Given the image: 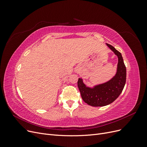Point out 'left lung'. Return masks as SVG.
<instances>
[{
    "label": "left lung",
    "mask_w": 147,
    "mask_h": 147,
    "mask_svg": "<svg viewBox=\"0 0 147 147\" xmlns=\"http://www.w3.org/2000/svg\"><path fill=\"white\" fill-rule=\"evenodd\" d=\"M118 56L117 72L110 81L91 88L86 87L82 78H78V87L83 101L93 107H102L109 105L116 100L121 94L126 80V69L121 53L113 46L107 43Z\"/></svg>",
    "instance_id": "left-lung-1"
}]
</instances>
